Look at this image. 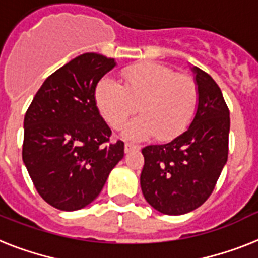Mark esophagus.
Wrapping results in <instances>:
<instances>
[{"instance_id": "34e87169", "label": "esophagus", "mask_w": 258, "mask_h": 258, "mask_svg": "<svg viewBox=\"0 0 258 258\" xmlns=\"http://www.w3.org/2000/svg\"><path fill=\"white\" fill-rule=\"evenodd\" d=\"M139 146H135V144H131V143H125L124 144V152L125 154H128L130 151L133 150H139Z\"/></svg>"}]
</instances>
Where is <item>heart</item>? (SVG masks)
Here are the masks:
<instances>
[{"instance_id": "1", "label": "heart", "mask_w": 258, "mask_h": 258, "mask_svg": "<svg viewBox=\"0 0 258 258\" xmlns=\"http://www.w3.org/2000/svg\"><path fill=\"white\" fill-rule=\"evenodd\" d=\"M122 75L124 85L103 78L95 90L96 106L111 127L120 128L139 106L142 116L125 125V138L171 140L187 130L198 106L194 79L156 62L133 64Z\"/></svg>"}]
</instances>
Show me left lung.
I'll use <instances>...</instances> for the list:
<instances>
[{"instance_id":"left-lung-1","label":"left lung","mask_w":258,"mask_h":258,"mask_svg":"<svg viewBox=\"0 0 258 258\" xmlns=\"http://www.w3.org/2000/svg\"><path fill=\"white\" fill-rule=\"evenodd\" d=\"M198 106L184 133L142 150L140 187L148 204L164 215H184L204 204L228 160L231 119L211 75L192 66Z\"/></svg>"}]
</instances>
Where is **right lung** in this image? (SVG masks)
<instances>
[{
  "label": "right lung",
  "mask_w": 258,
  "mask_h": 258,
  "mask_svg": "<svg viewBox=\"0 0 258 258\" xmlns=\"http://www.w3.org/2000/svg\"><path fill=\"white\" fill-rule=\"evenodd\" d=\"M116 66L95 53L77 56L37 91L24 120L22 160L35 189L51 207L78 211L93 203L124 143L106 144L111 130L96 107V85Z\"/></svg>",
  "instance_id": "obj_1"
}]
</instances>
